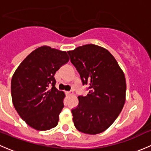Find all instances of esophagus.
Instances as JSON below:
<instances>
[{
    "label": "esophagus",
    "instance_id": "34e87169",
    "mask_svg": "<svg viewBox=\"0 0 151 151\" xmlns=\"http://www.w3.org/2000/svg\"><path fill=\"white\" fill-rule=\"evenodd\" d=\"M66 94L68 96H72L74 94V92L73 91H68V92H66Z\"/></svg>",
    "mask_w": 151,
    "mask_h": 151
}]
</instances>
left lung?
Wrapping results in <instances>:
<instances>
[{
	"label": "left lung",
	"mask_w": 151,
	"mask_h": 151,
	"mask_svg": "<svg viewBox=\"0 0 151 151\" xmlns=\"http://www.w3.org/2000/svg\"><path fill=\"white\" fill-rule=\"evenodd\" d=\"M68 53L83 85H89L88 95L78 96V106L71 109L74 126L88 134L101 133L113 123L125 104L124 73L104 47L85 45Z\"/></svg>",
	"instance_id": "left-lung-1"
}]
</instances>
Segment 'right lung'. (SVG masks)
Listing matches in <instances>:
<instances>
[{
    "instance_id": "add662e5",
    "label": "right lung",
    "mask_w": 151,
    "mask_h": 151,
    "mask_svg": "<svg viewBox=\"0 0 151 151\" xmlns=\"http://www.w3.org/2000/svg\"><path fill=\"white\" fill-rule=\"evenodd\" d=\"M69 60L66 51L42 46L33 50L14 73L12 102L20 118L38 131L55 127L65 93L55 88L56 71Z\"/></svg>"
}]
</instances>
